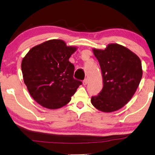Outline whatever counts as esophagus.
I'll list each match as a JSON object with an SVG mask.
<instances>
[{
    "label": "esophagus",
    "instance_id": "34e87169",
    "mask_svg": "<svg viewBox=\"0 0 155 155\" xmlns=\"http://www.w3.org/2000/svg\"><path fill=\"white\" fill-rule=\"evenodd\" d=\"M87 82H88V80H87V78H85V79L83 80V82H82V83H83L84 85H86V84H87Z\"/></svg>",
    "mask_w": 155,
    "mask_h": 155
}]
</instances>
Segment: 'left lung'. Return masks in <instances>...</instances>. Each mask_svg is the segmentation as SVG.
<instances>
[{"label": "left lung", "instance_id": "1", "mask_svg": "<svg viewBox=\"0 0 155 155\" xmlns=\"http://www.w3.org/2000/svg\"><path fill=\"white\" fill-rule=\"evenodd\" d=\"M92 51L100 65L104 84L101 92L92 97L91 103L105 113L117 111L130 100L138 87L143 76L140 59L118 44Z\"/></svg>", "mask_w": 155, "mask_h": 155}]
</instances>
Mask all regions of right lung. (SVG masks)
Instances as JSON below:
<instances>
[{
  "instance_id": "1",
  "label": "right lung",
  "mask_w": 155,
  "mask_h": 155,
  "mask_svg": "<svg viewBox=\"0 0 155 155\" xmlns=\"http://www.w3.org/2000/svg\"><path fill=\"white\" fill-rule=\"evenodd\" d=\"M77 46L51 39L34 46L22 61L23 80L31 97L42 107L57 109L71 100L82 82L73 78L70 57Z\"/></svg>"
}]
</instances>
